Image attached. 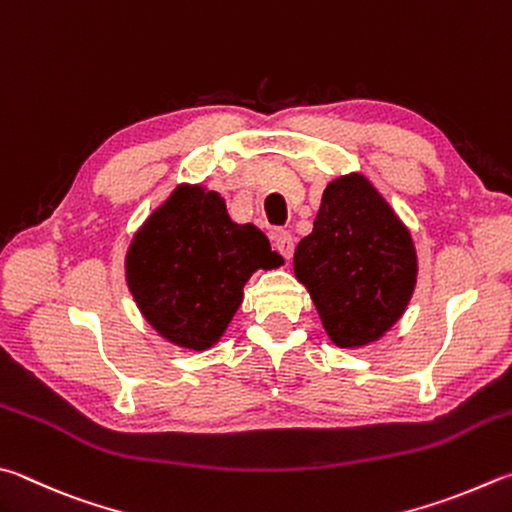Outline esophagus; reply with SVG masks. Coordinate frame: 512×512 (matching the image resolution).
Returning a JSON list of instances; mask_svg holds the SVG:
<instances>
[{
	"instance_id": "esophagus-1",
	"label": "esophagus",
	"mask_w": 512,
	"mask_h": 512,
	"mask_svg": "<svg viewBox=\"0 0 512 512\" xmlns=\"http://www.w3.org/2000/svg\"><path fill=\"white\" fill-rule=\"evenodd\" d=\"M275 248H277V253H280L282 257L291 259L293 248H295V239H293L291 232H288V230H277L275 232Z\"/></svg>"
}]
</instances>
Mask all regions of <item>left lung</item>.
Segmentation results:
<instances>
[{
    "label": "left lung",
    "instance_id": "8db88e82",
    "mask_svg": "<svg viewBox=\"0 0 512 512\" xmlns=\"http://www.w3.org/2000/svg\"><path fill=\"white\" fill-rule=\"evenodd\" d=\"M293 262L338 347L383 336L416 282L410 232L360 174L327 185L313 232L297 244Z\"/></svg>",
    "mask_w": 512,
    "mask_h": 512
}]
</instances>
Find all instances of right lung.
<instances>
[{
	"instance_id": "right-lung-1",
	"label": "right lung",
	"mask_w": 512,
	"mask_h": 512,
	"mask_svg": "<svg viewBox=\"0 0 512 512\" xmlns=\"http://www.w3.org/2000/svg\"><path fill=\"white\" fill-rule=\"evenodd\" d=\"M277 264L264 232L232 224L215 192L179 188L134 237L127 284L161 336L206 349L239 309L250 273Z\"/></svg>"
}]
</instances>
